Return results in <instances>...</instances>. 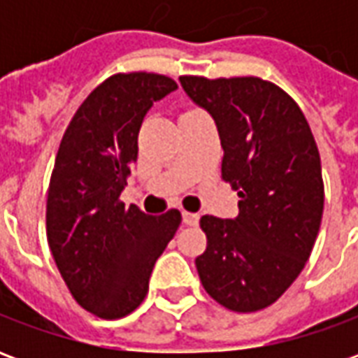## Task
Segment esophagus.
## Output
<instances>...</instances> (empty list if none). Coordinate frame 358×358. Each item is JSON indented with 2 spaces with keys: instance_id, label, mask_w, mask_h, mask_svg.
I'll use <instances>...</instances> for the list:
<instances>
[{
  "instance_id": "1",
  "label": "esophagus",
  "mask_w": 358,
  "mask_h": 358,
  "mask_svg": "<svg viewBox=\"0 0 358 358\" xmlns=\"http://www.w3.org/2000/svg\"><path fill=\"white\" fill-rule=\"evenodd\" d=\"M182 220H184V224L187 226H197V222H199V215H197V213H187V210H184V213H182Z\"/></svg>"
}]
</instances>
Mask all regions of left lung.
I'll use <instances>...</instances> for the list:
<instances>
[{"label": "left lung", "instance_id": "8db88e82", "mask_svg": "<svg viewBox=\"0 0 358 358\" xmlns=\"http://www.w3.org/2000/svg\"><path fill=\"white\" fill-rule=\"evenodd\" d=\"M215 118L224 149L222 180L240 195V215L199 220L207 236L195 259L205 292L234 313L278 301L315 248L324 210L320 155L292 95L257 76H180Z\"/></svg>", "mask_w": 358, "mask_h": 358}]
</instances>
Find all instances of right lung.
Instances as JSON below:
<instances>
[{
    "label": "right lung",
    "instance_id": "right-lung-1",
    "mask_svg": "<svg viewBox=\"0 0 358 358\" xmlns=\"http://www.w3.org/2000/svg\"><path fill=\"white\" fill-rule=\"evenodd\" d=\"M176 88L164 74H113L74 113L55 157L45 205L51 255L76 303L105 320L140 307L182 222L176 209L149 217L120 201L141 120Z\"/></svg>",
    "mask_w": 358,
    "mask_h": 358
}]
</instances>
